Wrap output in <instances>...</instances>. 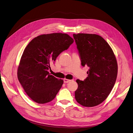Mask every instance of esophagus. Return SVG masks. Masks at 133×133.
Listing matches in <instances>:
<instances>
[{"mask_svg": "<svg viewBox=\"0 0 133 133\" xmlns=\"http://www.w3.org/2000/svg\"><path fill=\"white\" fill-rule=\"evenodd\" d=\"M63 81H64V83H69V82H70V81H71V80H69V79H64V80H63Z\"/></svg>", "mask_w": 133, "mask_h": 133, "instance_id": "obj_1", "label": "esophagus"}]
</instances>
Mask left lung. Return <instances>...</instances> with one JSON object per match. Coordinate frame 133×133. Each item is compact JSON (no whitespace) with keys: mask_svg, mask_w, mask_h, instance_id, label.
<instances>
[{"mask_svg":"<svg viewBox=\"0 0 133 133\" xmlns=\"http://www.w3.org/2000/svg\"><path fill=\"white\" fill-rule=\"evenodd\" d=\"M83 66L89 67L88 77L78 84L75 91L76 101L84 107H92L105 100L116 82L118 64L111 47L96 34H73Z\"/></svg>","mask_w":133,"mask_h":133,"instance_id":"left-lung-1","label":"left lung"}]
</instances>
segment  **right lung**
Returning <instances> with one entry per match:
<instances>
[{"instance_id":"1","label":"right lung","mask_w":133,"mask_h":133,"mask_svg":"<svg viewBox=\"0 0 133 133\" xmlns=\"http://www.w3.org/2000/svg\"><path fill=\"white\" fill-rule=\"evenodd\" d=\"M73 42V39L66 34L52 33L38 36L28 44L17 73L24 90L33 101L44 104L55 98L63 80L50 74V63Z\"/></svg>"}]
</instances>
